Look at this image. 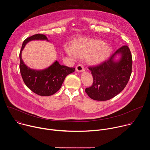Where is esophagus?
<instances>
[{
    "mask_svg": "<svg viewBox=\"0 0 150 150\" xmlns=\"http://www.w3.org/2000/svg\"><path fill=\"white\" fill-rule=\"evenodd\" d=\"M76 71L77 72H83L85 71V69L82 65H81V64H79V65H78L76 67Z\"/></svg>",
    "mask_w": 150,
    "mask_h": 150,
    "instance_id": "1",
    "label": "esophagus"
}]
</instances>
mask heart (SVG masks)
<instances>
[{
  "instance_id": "1",
  "label": "heart",
  "mask_w": 150,
  "mask_h": 150,
  "mask_svg": "<svg viewBox=\"0 0 150 150\" xmlns=\"http://www.w3.org/2000/svg\"><path fill=\"white\" fill-rule=\"evenodd\" d=\"M67 54L72 57L87 58L95 65L101 64L108 59L112 52L110 46L105 45V42L97 39H81L73 45L65 47Z\"/></svg>"
}]
</instances>
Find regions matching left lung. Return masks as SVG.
Wrapping results in <instances>:
<instances>
[{
  "label": "left lung",
  "instance_id": "1",
  "mask_svg": "<svg viewBox=\"0 0 150 150\" xmlns=\"http://www.w3.org/2000/svg\"><path fill=\"white\" fill-rule=\"evenodd\" d=\"M121 54L118 61L115 56ZM132 57L127 46L125 45L114 53L108 60L97 66L90 67L93 77V85L85 88V93L97 101L110 100L120 93L126 87L132 73Z\"/></svg>",
  "mask_w": 150,
  "mask_h": 150
}]
</instances>
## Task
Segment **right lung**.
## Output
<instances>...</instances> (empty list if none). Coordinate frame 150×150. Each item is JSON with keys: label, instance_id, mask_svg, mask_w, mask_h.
I'll return each mask as SVG.
<instances>
[{"label": "right lung", "instance_id": "right-lung-1", "mask_svg": "<svg viewBox=\"0 0 150 150\" xmlns=\"http://www.w3.org/2000/svg\"><path fill=\"white\" fill-rule=\"evenodd\" d=\"M33 40H47V38L44 34H37L24 41L19 53L20 72L25 84L33 92L41 96H52L59 90L66 76L74 72L75 68L60 65L57 61L42 70L27 67L21 58V52L27 42Z\"/></svg>", "mask_w": 150, "mask_h": 150}]
</instances>
